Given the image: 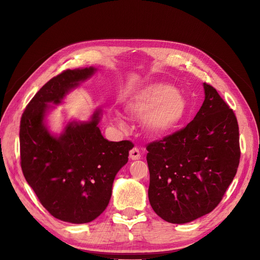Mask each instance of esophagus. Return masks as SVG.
<instances>
[{"mask_svg": "<svg viewBox=\"0 0 260 260\" xmlns=\"http://www.w3.org/2000/svg\"><path fill=\"white\" fill-rule=\"evenodd\" d=\"M129 158L132 160H139L141 158L140 151L137 147H134L133 149H131V151H129Z\"/></svg>", "mask_w": 260, "mask_h": 260, "instance_id": "1", "label": "esophagus"}]
</instances>
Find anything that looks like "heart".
<instances>
[{
  "mask_svg": "<svg viewBox=\"0 0 260 260\" xmlns=\"http://www.w3.org/2000/svg\"><path fill=\"white\" fill-rule=\"evenodd\" d=\"M126 112L143 118L144 129L153 136L163 137L178 131L188 115V102L184 95L172 85L165 83L151 84L133 93L126 100ZM119 126L124 125L118 115L113 117Z\"/></svg>",
  "mask_w": 260,
  "mask_h": 260,
  "instance_id": "obj_1",
  "label": "heart"
}]
</instances>
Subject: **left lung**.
<instances>
[{"mask_svg":"<svg viewBox=\"0 0 260 260\" xmlns=\"http://www.w3.org/2000/svg\"><path fill=\"white\" fill-rule=\"evenodd\" d=\"M204 101L181 131L147 145L148 200L163 220L182 224L211 213L233 181L240 158L234 112L203 83Z\"/></svg>","mask_w":260,"mask_h":260,"instance_id":"obj_1","label":"left lung"}]
</instances>
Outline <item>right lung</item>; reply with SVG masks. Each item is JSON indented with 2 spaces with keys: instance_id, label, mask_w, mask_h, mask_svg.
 Returning <instances> with one entry per match:
<instances>
[{
  "instance_id": "right-lung-1",
  "label": "right lung",
  "mask_w": 260,
  "mask_h": 260,
  "mask_svg": "<svg viewBox=\"0 0 260 260\" xmlns=\"http://www.w3.org/2000/svg\"><path fill=\"white\" fill-rule=\"evenodd\" d=\"M97 68L67 70L52 78L27 105L20 124L21 167L42 206L57 219L87 223L100 216L112 197L115 177L128 161L131 141H108L99 128L102 109L86 121L70 120L60 134L47 116Z\"/></svg>"
}]
</instances>
